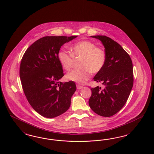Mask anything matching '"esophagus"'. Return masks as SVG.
I'll list each match as a JSON object with an SVG mask.
<instances>
[{
  "instance_id": "esophagus-1",
  "label": "esophagus",
  "mask_w": 154,
  "mask_h": 154,
  "mask_svg": "<svg viewBox=\"0 0 154 154\" xmlns=\"http://www.w3.org/2000/svg\"><path fill=\"white\" fill-rule=\"evenodd\" d=\"M82 88H83L82 86H81V85H79V84H77V89H82Z\"/></svg>"
}]
</instances>
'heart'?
Wrapping results in <instances>:
<instances>
[{
  "instance_id": "obj_1",
  "label": "heart",
  "mask_w": 154,
  "mask_h": 154,
  "mask_svg": "<svg viewBox=\"0 0 154 154\" xmlns=\"http://www.w3.org/2000/svg\"><path fill=\"white\" fill-rule=\"evenodd\" d=\"M70 49L71 53L60 50L57 55L60 66L67 72L73 66L74 58H81L79 62L80 67L67 74L66 78L68 80L84 84L90 78L91 73H99L106 64L105 51L91 41L83 40L75 43Z\"/></svg>"
}]
</instances>
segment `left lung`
I'll use <instances>...</instances> for the list:
<instances>
[{
    "label": "left lung",
    "mask_w": 154,
    "mask_h": 154,
    "mask_svg": "<svg viewBox=\"0 0 154 154\" xmlns=\"http://www.w3.org/2000/svg\"><path fill=\"white\" fill-rule=\"evenodd\" d=\"M100 40L105 48L106 62L94 80L101 82L103 88H91L89 100L91 109L106 117L117 114L127 102L133 85L132 59L116 42L106 36H93Z\"/></svg>",
    "instance_id": "obj_1"
}]
</instances>
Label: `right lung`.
Returning a JSON list of instances; mask_svg holds the SVG:
<instances>
[{
  "instance_id": "obj_1",
  "label": "right lung",
  "mask_w": 154,
  "mask_h": 154,
  "mask_svg": "<svg viewBox=\"0 0 154 154\" xmlns=\"http://www.w3.org/2000/svg\"><path fill=\"white\" fill-rule=\"evenodd\" d=\"M73 36H45L30 45L22 57L20 76L25 95L32 108L44 117L63 114L76 90L73 81L62 82L64 75L58 53Z\"/></svg>"
}]
</instances>
